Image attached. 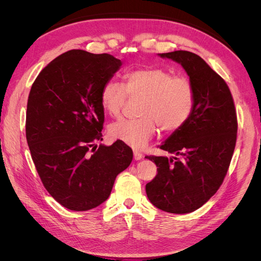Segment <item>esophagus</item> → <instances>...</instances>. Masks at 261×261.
<instances>
[{
    "label": "esophagus",
    "mask_w": 261,
    "mask_h": 261,
    "mask_svg": "<svg viewBox=\"0 0 261 261\" xmlns=\"http://www.w3.org/2000/svg\"><path fill=\"white\" fill-rule=\"evenodd\" d=\"M143 156H144L143 153H141L140 151H138V150H134V159H135L136 161L143 159Z\"/></svg>",
    "instance_id": "34e87169"
}]
</instances>
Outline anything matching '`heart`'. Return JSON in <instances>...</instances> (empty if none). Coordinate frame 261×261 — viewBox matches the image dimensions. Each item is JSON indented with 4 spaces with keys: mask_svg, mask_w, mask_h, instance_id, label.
Returning <instances> with one entry per match:
<instances>
[{
    "mask_svg": "<svg viewBox=\"0 0 261 261\" xmlns=\"http://www.w3.org/2000/svg\"><path fill=\"white\" fill-rule=\"evenodd\" d=\"M127 96L143 97L140 117L123 118L109 127L113 139L141 149L153 137L158 126L165 133L176 132L191 117L195 93L191 81L181 75H172L159 66L135 68L124 76V85L110 81L102 87L100 103L110 116L120 115Z\"/></svg>",
    "mask_w": 261,
    "mask_h": 261,
    "instance_id": "heart-1",
    "label": "heart"
}]
</instances>
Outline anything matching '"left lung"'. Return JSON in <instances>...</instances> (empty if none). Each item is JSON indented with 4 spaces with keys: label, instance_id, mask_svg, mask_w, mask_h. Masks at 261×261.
I'll list each match as a JSON object with an SVG mask.
<instances>
[{
    "label": "left lung",
    "instance_id": "left-lung-1",
    "mask_svg": "<svg viewBox=\"0 0 261 261\" xmlns=\"http://www.w3.org/2000/svg\"><path fill=\"white\" fill-rule=\"evenodd\" d=\"M159 55L183 66L195 105L187 123L160 146L174 156H146L158 167L146 193L156 208L183 215L200 208L223 183L236 144L238 118L226 83L199 55L188 51Z\"/></svg>",
    "mask_w": 261,
    "mask_h": 261
}]
</instances>
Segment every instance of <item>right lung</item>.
Listing matches in <instances>:
<instances>
[{"instance_id": "right-lung-1", "label": "right lung", "mask_w": 261, "mask_h": 261, "mask_svg": "<svg viewBox=\"0 0 261 261\" xmlns=\"http://www.w3.org/2000/svg\"><path fill=\"white\" fill-rule=\"evenodd\" d=\"M107 53L70 50L46 65L31 86L26 138L46 191L63 207L87 211L105 202L114 180L133 160L120 140L100 145L102 87L121 67Z\"/></svg>"}]
</instances>
